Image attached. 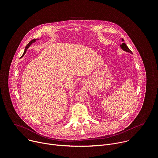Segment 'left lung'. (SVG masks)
Returning a JSON list of instances; mask_svg holds the SVG:
<instances>
[{"mask_svg": "<svg viewBox=\"0 0 158 158\" xmlns=\"http://www.w3.org/2000/svg\"><path fill=\"white\" fill-rule=\"evenodd\" d=\"M122 41L124 42V40L122 39ZM120 47H121V48L124 51H126L127 52H129V53H133L130 50V48L128 47V46L127 45V44H126L125 43H123L122 44H121V45H120Z\"/></svg>", "mask_w": 158, "mask_h": 158, "instance_id": "obj_1", "label": "left lung"}]
</instances>
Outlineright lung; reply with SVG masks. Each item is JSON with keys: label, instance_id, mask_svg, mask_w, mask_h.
<instances>
[{"label": "right lung", "instance_id": "obj_1", "mask_svg": "<svg viewBox=\"0 0 158 158\" xmlns=\"http://www.w3.org/2000/svg\"><path fill=\"white\" fill-rule=\"evenodd\" d=\"M35 40H36L35 39H33L32 40H31V41H30V42H29V43H28V44L27 45V46L25 47V50H24V52H23V55H22V56L21 57H22V56H23L25 55V53H26V51H27V49H28V48L30 47V45L31 44H32V43L35 42Z\"/></svg>", "mask_w": 158, "mask_h": 158}]
</instances>
